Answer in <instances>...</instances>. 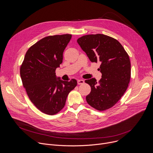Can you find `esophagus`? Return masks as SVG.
<instances>
[{
	"label": "esophagus",
	"mask_w": 153,
	"mask_h": 153,
	"mask_svg": "<svg viewBox=\"0 0 153 153\" xmlns=\"http://www.w3.org/2000/svg\"><path fill=\"white\" fill-rule=\"evenodd\" d=\"M85 83V81L83 80H77V84L78 85H82Z\"/></svg>",
	"instance_id": "1"
}]
</instances>
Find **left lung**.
Wrapping results in <instances>:
<instances>
[{"label": "left lung", "instance_id": "8db88e82", "mask_svg": "<svg viewBox=\"0 0 153 153\" xmlns=\"http://www.w3.org/2000/svg\"><path fill=\"white\" fill-rule=\"evenodd\" d=\"M92 62H99L102 74L98 82L86 80L91 88L87 103L102 111L113 107L126 91L131 76L129 56L120 42L103 34L86 35L77 40Z\"/></svg>", "mask_w": 153, "mask_h": 153}]
</instances>
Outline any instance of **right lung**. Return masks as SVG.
<instances>
[{
  "label": "right lung",
  "instance_id": "1",
  "mask_svg": "<svg viewBox=\"0 0 153 153\" xmlns=\"http://www.w3.org/2000/svg\"><path fill=\"white\" fill-rule=\"evenodd\" d=\"M70 34L48 36L31 46L20 67L23 85L31 102L42 112L53 115L64 107L77 80L64 81L55 71L63 60V53Z\"/></svg>",
  "mask_w": 153,
  "mask_h": 153
}]
</instances>
